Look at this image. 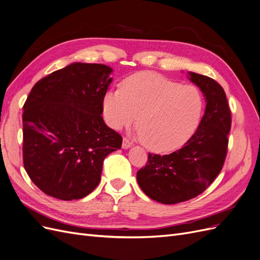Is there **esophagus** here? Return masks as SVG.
<instances>
[{
  "label": "esophagus",
  "mask_w": 260,
  "mask_h": 260,
  "mask_svg": "<svg viewBox=\"0 0 260 260\" xmlns=\"http://www.w3.org/2000/svg\"><path fill=\"white\" fill-rule=\"evenodd\" d=\"M133 146L132 142L127 139V138H123V144H122V148L123 149H128Z\"/></svg>",
  "instance_id": "obj_1"
}]
</instances>
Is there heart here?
<instances>
[{
    "label": "heart",
    "instance_id": "obj_1",
    "mask_svg": "<svg viewBox=\"0 0 260 260\" xmlns=\"http://www.w3.org/2000/svg\"><path fill=\"white\" fill-rule=\"evenodd\" d=\"M203 104L202 94L196 86L140 72L125 80L121 89L107 91L104 116L113 129L127 127L137 120L142 142L153 151L167 152L192 136Z\"/></svg>",
    "mask_w": 260,
    "mask_h": 260
}]
</instances>
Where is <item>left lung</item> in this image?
Returning a JSON list of instances; mask_svg holds the SVG:
<instances>
[{
	"instance_id": "8db88e82",
	"label": "left lung",
	"mask_w": 260,
	"mask_h": 260,
	"mask_svg": "<svg viewBox=\"0 0 260 260\" xmlns=\"http://www.w3.org/2000/svg\"><path fill=\"white\" fill-rule=\"evenodd\" d=\"M188 78L206 102L199 127L177 151L149 153L146 166L137 172L141 190L163 204L185 202L202 193L220 173L227 155L231 111L223 88L206 75L189 72Z\"/></svg>"
}]
</instances>
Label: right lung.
Listing matches in <instances>:
<instances>
[{
	"mask_svg": "<svg viewBox=\"0 0 260 260\" xmlns=\"http://www.w3.org/2000/svg\"><path fill=\"white\" fill-rule=\"evenodd\" d=\"M110 67L74 62L41 79L23 105V166L45 194L63 201L88 196L105 157L121 149L120 134L103 119Z\"/></svg>",
	"mask_w": 260,
	"mask_h": 260,
	"instance_id": "1",
	"label": "right lung"
}]
</instances>
